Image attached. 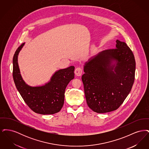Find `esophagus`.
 Instances as JSON below:
<instances>
[{
	"instance_id": "1",
	"label": "esophagus",
	"mask_w": 149,
	"mask_h": 149,
	"mask_svg": "<svg viewBox=\"0 0 149 149\" xmlns=\"http://www.w3.org/2000/svg\"><path fill=\"white\" fill-rule=\"evenodd\" d=\"M82 72H83V69H82V68H81L80 67L77 68L75 70V74L78 77L80 76L82 74Z\"/></svg>"
}]
</instances>
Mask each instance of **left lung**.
I'll return each instance as SVG.
<instances>
[{
	"instance_id": "obj_1",
	"label": "left lung",
	"mask_w": 149,
	"mask_h": 149,
	"mask_svg": "<svg viewBox=\"0 0 149 149\" xmlns=\"http://www.w3.org/2000/svg\"><path fill=\"white\" fill-rule=\"evenodd\" d=\"M116 43L115 49L100 52L86 63L84 67L85 74L81 80L86 103L98 113L117 109L134 83L136 63L134 54L126 43L118 40Z\"/></svg>"
}]
</instances>
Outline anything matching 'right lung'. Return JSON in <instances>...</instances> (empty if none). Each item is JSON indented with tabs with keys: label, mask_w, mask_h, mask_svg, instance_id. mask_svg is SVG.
I'll return each mask as SVG.
<instances>
[{
	"label": "right lung",
	"mask_w": 149,
	"mask_h": 149,
	"mask_svg": "<svg viewBox=\"0 0 149 149\" xmlns=\"http://www.w3.org/2000/svg\"><path fill=\"white\" fill-rule=\"evenodd\" d=\"M24 45L22 43L17 49L13 58V78L15 86L24 102L36 113H57L64 105L65 89L74 78L75 67L71 66L56 71L50 82L45 85L30 86L22 79L17 62L18 54Z\"/></svg>",
	"instance_id": "obj_1"
}]
</instances>
